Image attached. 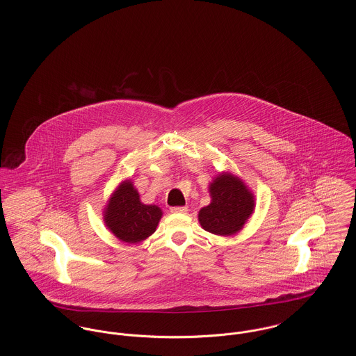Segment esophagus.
<instances>
[{
	"instance_id": "34e87169",
	"label": "esophagus",
	"mask_w": 356,
	"mask_h": 356,
	"mask_svg": "<svg viewBox=\"0 0 356 356\" xmlns=\"http://www.w3.org/2000/svg\"><path fill=\"white\" fill-rule=\"evenodd\" d=\"M171 212H174V213H186L188 208L186 207H172Z\"/></svg>"
}]
</instances>
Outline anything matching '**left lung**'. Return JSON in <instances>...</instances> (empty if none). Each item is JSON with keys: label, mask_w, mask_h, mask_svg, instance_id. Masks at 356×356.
Listing matches in <instances>:
<instances>
[{"label": "left lung", "mask_w": 356, "mask_h": 356, "mask_svg": "<svg viewBox=\"0 0 356 356\" xmlns=\"http://www.w3.org/2000/svg\"><path fill=\"white\" fill-rule=\"evenodd\" d=\"M211 203L199 211L204 230L215 236H234L243 230L254 211V196L237 175L219 172L209 182Z\"/></svg>", "instance_id": "1"}]
</instances>
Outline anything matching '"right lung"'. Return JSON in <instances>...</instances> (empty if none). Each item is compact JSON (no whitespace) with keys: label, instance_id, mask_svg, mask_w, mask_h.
<instances>
[{"label":"right lung","instance_id":"obj_1","mask_svg":"<svg viewBox=\"0 0 356 356\" xmlns=\"http://www.w3.org/2000/svg\"><path fill=\"white\" fill-rule=\"evenodd\" d=\"M161 216L160 207L141 202L131 179H124L118 185L102 211L108 230L126 244H138L151 237Z\"/></svg>","mask_w":356,"mask_h":356}]
</instances>
